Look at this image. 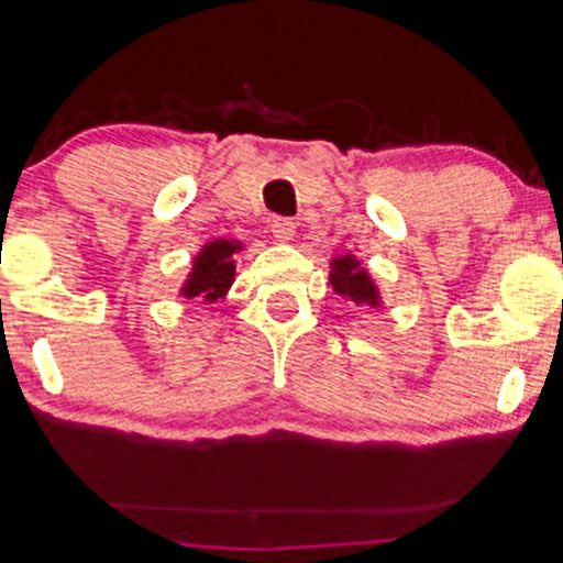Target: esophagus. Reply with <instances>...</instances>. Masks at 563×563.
Listing matches in <instances>:
<instances>
[{
	"instance_id": "34e87169",
	"label": "esophagus",
	"mask_w": 563,
	"mask_h": 563,
	"mask_svg": "<svg viewBox=\"0 0 563 563\" xmlns=\"http://www.w3.org/2000/svg\"><path fill=\"white\" fill-rule=\"evenodd\" d=\"M273 235H275L277 243L294 241V235H296V222H290V219H286V217H277L275 222H273Z\"/></svg>"
}]
</instances>
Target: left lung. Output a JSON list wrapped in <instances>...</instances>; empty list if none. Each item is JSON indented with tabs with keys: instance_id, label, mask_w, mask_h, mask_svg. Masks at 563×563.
<instances>
[{
	"instance_id": "1",
	"label": "left lung",
	"mask_w": 563,
	"mask_h": 563,
	"mask_svg": "<svg viewBox=\"0 0 563 563\" xmlns=\"http://www.w3.org/2000/svg\"><path fill=\"white\" fill-rule=\"evenodd\" d=\"M328 280H331L335 294L354 301L357 307H363V303L371 309L380 307V290L376 280H373L357 256L344 254L331 260V277Z\"/></svg>"
}]
</instances>
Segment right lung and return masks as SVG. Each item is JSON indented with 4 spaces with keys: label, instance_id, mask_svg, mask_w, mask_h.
<instances>
[{
    "label": "right lung",
    "instance_id": "add662e5",
    "mask_svg": "<svg viewBox=\"0 0 563 563\" xmlns=\"http://www.w3.org/2000/svg\"><path fill=\"white\" fill-rule=\"evenodd\" d=\"M238 251H243V243L228 241V238H217V241L206 243L192 260V269L183 288H179V294L185 299H203L209 303L224 299L232 280H235V260L232 256Z\"/></svg>",
    "mask_w": 563,
    "mask_h": 563
}]
</instances>
